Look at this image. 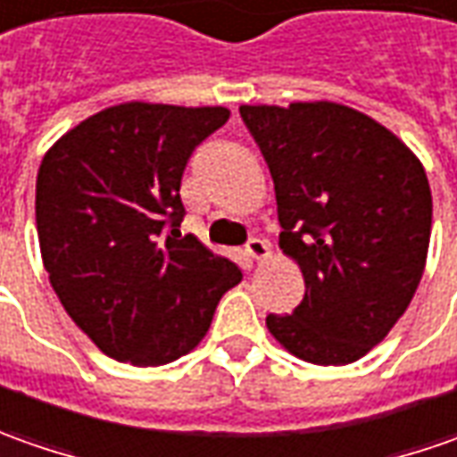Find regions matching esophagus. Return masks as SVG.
Wrapping results in <instances>:
<instances>
[{
	"instance_id": "esophagus-1",
	"label": "esophagus",
	"mask_w": 457,
	"mask_h": 457,
	"mask_svg": "<svg viewBox=\"0 0 457 457\" xmlns=\"http://www.w3.org/2000/svg\"><path fill=\"white\" fill-rule=\"evenodd\" d=\"M245 250H247V255H250V258L258 260V262L268 260L270 258V253H273V250H270V243H268V240H260V237H253Z\"/></svg>"
}]
</instances>
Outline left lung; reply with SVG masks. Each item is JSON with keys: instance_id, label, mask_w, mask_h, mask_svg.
<instances>
[{"instance_id": "left-lung-1", "label": "left lung", "mask_w": 457, "mask_h": 457, "mask_svg": "<svg viewBox=\"0 0 457 457\" xmlns=\"http://www.w3.org/2000/svg\"><path fill=\"white\" fill-rule=\"evenodd\" d=\"M276 184L280 250L306 283L291 316L265 323L311 364H352L400 321L430 247L425 166L367 113L331 101L240 105Z\"/></svg>"}]
</instances>
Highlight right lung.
<instances>
[{
  "mask_svg": "<svg viewBox=\"0 0 457 457\" xmlns=\"http://www.w3.org/2000/svg\"><path fill=\"white\" fill-rule=\"evenodd\" d=\"M229 119L222 105L103 108L42 156L35 217L62 308L103 354L159 367L210 331L240 268L181 235L189 154Z\"/></svg>",
  "mask_w": 457,
  "mask_h": 457,
  "instance_id": "right-lung-1",
  "label": "right lung"
}]
</instances>
